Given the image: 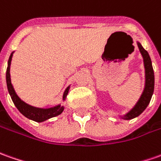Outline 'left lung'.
<instances>
[{"label": "left lung", "instance_id": "left-lung-1", "mask_svg": "<svg viewBox=\"0 0 161 161\" xmlns=\"http://www.w3.org/2000/svg\"><path fill=\"white\" fill-rule=\"evenodd\" d=\"M137 47L139 49L141 55L143 57L144 67H145V86L144 90L141 93L140 97L136 103L130 108L129 112L125 114L120 115L119 118L122 120H131L133 118L137 117L145 110L147 106L149 105L152 96L153 94L154 91V72L153 69V64L148 52L145 50L139 41H136Z\"/></svg>", "mask_w": 161, "mask_h": 161}]
</instances>
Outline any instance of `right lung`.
I'll use <instances>...</instances> for the list:
<instances>
[{"mask_svg": "<svg viewBox=\"0 0 161 161\" xmlns=\"http://www.w3.org/2000/svg\"><path fill=\"white\" fill-rule=\"evenodd\" d=\"M13 53L12 52L10 56L8 58V67L7 71H6V82H7V87L8 93L11 97L13 103L15 104L16 108L19 110V112L25 115L26 118L32 120L34 122H42L48 120L50 118L55 117L59 114H61L63 110H64V106H62L61 104H58L56 106H54L53 108H37L33 107L30 104L26 103L24 100L19 98V96L16 94V91L13 87V85L11 83V78H10V65H11L12 57H13ZM70 89V85H69L64 91L63 95H62V101H64L67 98V95L69 93V91Z\"/></svg>", "mask_w": 161, "mask_h": 161, "instance_id": "1", "label": "right lung"}]
</instances>
